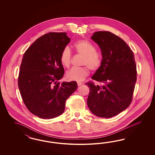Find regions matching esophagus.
<instances>
[{"mask_svg":"<svg viewBox=\"0 0 155 155\" xmlns=\"http://www.w3.org/2000/svg\"><path fill=\"white\" fill-rule=\"evenodd\" d=\"M84 84L83 83H82V82H77V84H78V86H81L82 84Z\"/></svg>","mask_w":155,"mask_h":155,"instance_id":"34e87169","label":"esophagus"}]
</instances>
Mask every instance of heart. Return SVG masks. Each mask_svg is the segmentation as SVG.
Instances as JSON below:
<instances>
[{
    "label": "heart",
    "instance_id": "1",
    "mask_svg": "<svg viewBox=\"0 0 155 155\" xmlns=\"http://www.w3.org/2000/svg\"><path fill=\"white\" fill-rule=\"evenodd\" d=\"M73 49L77 55L82 57L80 68H73L66 74V78L69 81H82L89 74V68L91 71H97L102 64V58L98 52L95 51L94 45L87 40H80L73 44ZM60 61L62 65L67 68L71 66L72 55L70 49L66 47L61 52Z\"/></svg>",
    "mask_w": 155,
    "mask_h": 155
}]
</instances>
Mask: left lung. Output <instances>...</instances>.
Returning a JSON list of instances; mask_svg holds the SVG:
<instances>
[{"label": "left lung", "instance_id": "1", "mask_svg": "<svg viewBox=\"0 0 155 155\" xmlns=\"http://www.w3.org/2000/svg\"><path fill=\"white\" fill-rule=\"evenodd\" d=\"M91 39L102 56L101 65L91 79L102 85L86 83L90 89L87 104L96 116L113 117L131 103L137 77L134 53L121 38L108 31L95 32Z\"/></svg>", "mask_w": 155, "mask_h": 155}]
</instances>
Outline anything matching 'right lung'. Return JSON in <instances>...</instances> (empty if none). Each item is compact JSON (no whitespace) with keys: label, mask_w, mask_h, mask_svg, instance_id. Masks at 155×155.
I'll list each match as a JSON object with an SVG mask.
<instances>
[{"label":"right lung","mask_w":155,"mask_h":155,"mask_svg":"<svg viewBox=\"0 0 155 155\" xmlns=\"http://www.w3.org/2000/svg\"><path fill=\"white\" fill-rule=\"evenodd\" d=\"M70 41L65 32L46 33L24 54L18 86L26 107L38 117L60 116L65 110L66 101L77 89L75 81L57 82L64 74L61 52Z\"/></svg>","instance_id":"1"}]
</instances>
